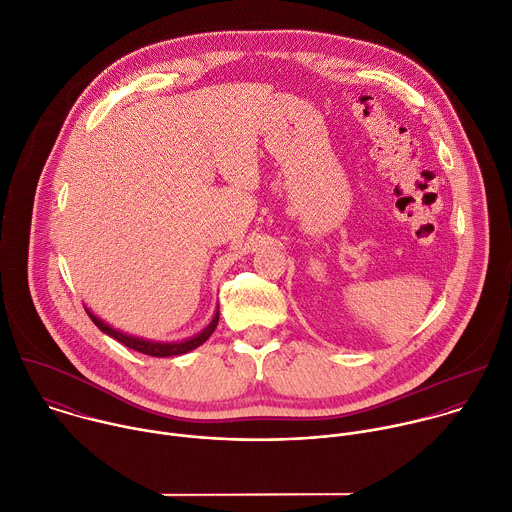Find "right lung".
Masks as SVG:
<instances>
[{
  "label": "right lung",
  "instance_id": "1",
  "mask_svg": "<svg viewBox=\"0 0 512 512\" xmlns=\"http://www.w3.org/2000/svg\"><path fill=\"white\" fill-rule=\"evenodd\" d=\"M87 310V308H85ZM87 314H89V318L95 322V326L101 330V332H105V334H109L111 338H115V340H119L121 344H125L127 348H133V350H137V352H141V354H148V356H176V354H186V352H190V350H194L196 346H200V344H204L208 338H210V334L214 332V328H216V324H218V312L214 314V318H212V322L198 334V336H194V338H188V340H184V342H152V340H143V338H135V336H127V334H121V332H117V330H113L111 326H107L105 322H101L97 316H93L91 314V310H87Z\"/></svg>",
  "mask_w": 512,
  "mask_h": 512
}]
</instances>
